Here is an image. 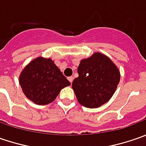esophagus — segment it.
I'll list each match as a JSON object with an SVG mask.
<instances>
[{"label":"esophagus","instance_id":"1","mask_svg":"<svg viewBox=\"0 0 146 146\" xmlns=\"http://www.w3.org/2000/svg\"><path fill=\"white\" fill-rule=\"evenodd\" d=\"M73 80H74V77H73V76H70V77H68V80H69L70 83H72V82H73Z\"/></svg>","mask_w":146,"mask_h":146}]
</instances>
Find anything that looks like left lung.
Masks as SVG:
<instances>
[{"instance_id":"1","label":"left lung","mask_w":146,"mask_h":146,"mask_svg":"<svg viewBox=\"0 0 146 146\" xmlns=\"http://www.w3.org/2000/svg\"><path fill=\"white\" fill-rule=\"evenodd\" d=\"M79 76L72 83L79 103L87 108H98L106 103L117 89L120 72L112 60L103 53H93L82 59Z\"/></svg>"}]
</instances>
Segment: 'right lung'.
Returning <instances> with one entry per match:
<instances>
[{"mask_svg":"<svg viewBox=\"0 0 146 146\" xmlns=\"http://www.w3.org/2000/svg\"><path fill=\"white\" fill-rule=\"evenodd\" d=\"M19 84L25 96L37 105L53 102L60 91L70 85L51 58L38 57L21 71Z\"/></svg>","mask_w":146,"mask_h":146,"instance_id":"right-lung-1","label":"right lung"}]
</instances>
